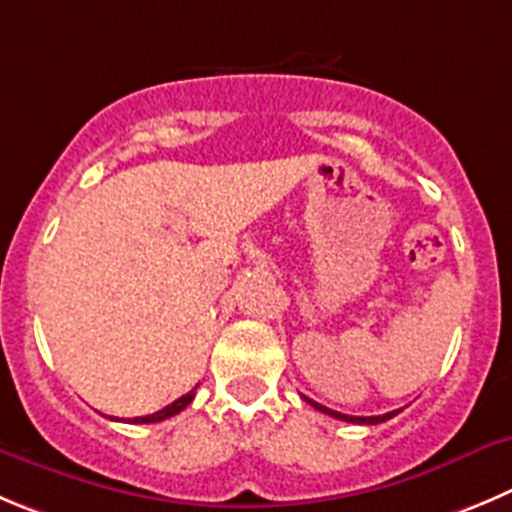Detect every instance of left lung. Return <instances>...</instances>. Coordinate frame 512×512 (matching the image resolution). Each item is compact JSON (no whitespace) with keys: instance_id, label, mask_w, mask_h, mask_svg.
Returning <instances> with one entry per match:
<instances>
[{"instance_id":"left-lung-1","label":"left lung","mask_w":512,"mask_h":512,"mask_svg":"<svg viewBox=\"0 0 512 512\" xmlns=\"http://www.w3.org/2000/svg\"><path fill=\"white\" fill-rule=\"evenodd\" d=\"M303 399H305V396H303ZM305 401H308L310 407H315V409H318V412L328 414V417H333V419H341V422H353V424H379V422H386V419H391V417H396V414H399V409H396V412H386V414H379V417H348V414L333 412V409L323 407V404H315V401H310V399H305Z\"/></svg>"}]
</instances>
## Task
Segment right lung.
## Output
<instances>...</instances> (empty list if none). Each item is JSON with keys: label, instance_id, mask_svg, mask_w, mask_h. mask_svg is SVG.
Listing matches in <instances>:
<instances>
[{"label": "right lung", "instance_id": "right-lung-1", "mask_svg": "<svg viewBox=\"0 0 512 512\" xmlns=\"http://www.w3.org/2000/svg\"><path fill=\"white\" fill-rule=\"evenodd\" d=\"M191 399H194V389H191L189 394L179 396V399H176V401H171L169 407H164V409H161V412L146 414V417H133V419H128V422H133V424H151V422H164V419L174 417V414H179L181 409H186V407H189V404H191Z\"/></svg>", "mask_w": 512, "mask_h": 512}]
</instances>
